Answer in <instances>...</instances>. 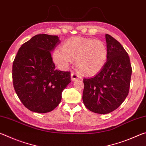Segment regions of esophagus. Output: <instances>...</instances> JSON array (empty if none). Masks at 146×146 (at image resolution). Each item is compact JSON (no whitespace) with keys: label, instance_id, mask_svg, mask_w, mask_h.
<instances>
[{"label":"esophagus","instance_id":"obj_1","mask_svg":"<svg viewBox=\"0 0 146 146\" xmlns=\"http://www.w3.org/2000/svg\"><path fill=\"white\" fill-rule=\"evenodd\" d=\"M71 80L73 81H75L78 80V79H81V76H79L77 73H76L75 72H71Z\"/></svg>","mask_w":146,"mask_h":146}]
</instances>
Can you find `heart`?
Masks as SVG:
<instances>
[{
  "label": "heart",
  "mask_w": 146,
  "mask_h": 146,
  "mask_svg": "<svg viewBox=\"0 0 146 146\" xmlns=\"http://www.w3.org/2000/svg\"><path fill=\"white\" fill-rule=\"evenodd\" d=\"M61 49H56L53 55L59 67L67 68L75 60L76 68L88 75L99 72L108 59L107 47L100 40L74 36L68 38Z\"/></svg>",
  "instance_id": "heart-1"
}]
</instances>
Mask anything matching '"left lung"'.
Returning <instances> with one entry per match:
<instances>
[{"mask_svg": "<svg viewBox=\"0 0 146 146\" xmlns=\"http://www.w3.org/2000/svg\"><path fill=\"white\" fill-rule=\"evenodd\" d=\"M108 55L103 68L95 76L84 79L82 100L91 111L108 114L122 104L129 93L132 69L123 46L106 34Z\"/></svg>", "mask_w": 146, "mask_h": 146, "instance_id": "1", "label": "left lung"}]
</instances>
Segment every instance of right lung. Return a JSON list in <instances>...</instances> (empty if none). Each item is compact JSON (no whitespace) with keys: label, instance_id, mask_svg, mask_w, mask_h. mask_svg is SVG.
Instances as JSON below:
<instances>
[{"label":"right lung","instance_id":"obj_1","mask_svg":"<svg viewBox=\"0 0 146 146\" xmlns=\"http://www.w3.org/2000/svg\"><path fill=\"white\" fill-rule=\"evenodd\" d=\"M58 36L39 34L19 48L13 63V83L22 103L31 111L53 110L71 82L70 71L55 69L51 52L60 43Z\"/></svg>","mask_w":146,"mask_h":146}]
</instances>
